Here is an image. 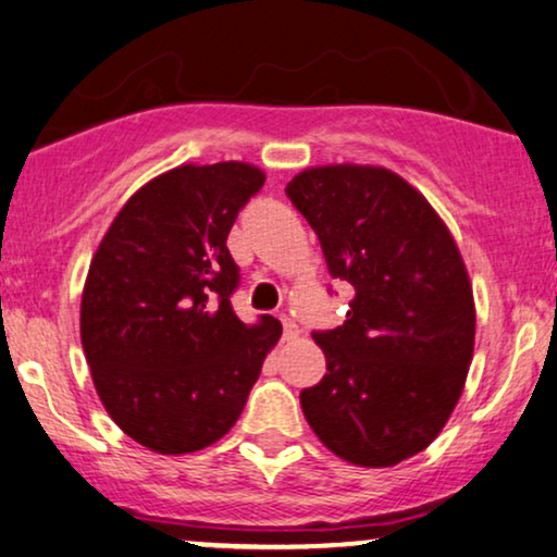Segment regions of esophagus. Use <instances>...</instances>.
Masks as SVG:
<instances>
[{"mask_svg": "<svg viewBox=\"0 0 557 557\" xmlns=\"http://www.w3.org/2000/svg\"><path fill=\"white\" fill-rule=\"evenodd\" d=\"M295 336H298V326H295V321H290L287 315H283V339L293 342Z\"/></svg>", "mask_w": 557, "mask_h": 557, "instance_id": "esophagus-1", "label": "esophagus"}]
</instances>
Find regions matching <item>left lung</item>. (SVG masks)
<instances>
[{
	"mask_svg": "<svg viewBox=\"0 0 557 557\" xmlns=\"http://www.w3.org/2000/svg\"><path fill=\"white\" fill-rule=\"evenodd\" d=\"M285 193L331 277L355 287L347 321L313 331L326 375L300 393L302 413L342 460L398 466L432 445L466 385L475 344L466 264L426 197L391 169L313 166Z\"/></svg>",
	"mask_w": 557,
	"mask_h": 557,
	"instance_id": "8db88e82",
	"label": "left lung"
}]
</instances>
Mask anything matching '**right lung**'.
<instances>
[{"label":"right lung","mask_w":557,"mask_h":557,"mask_svg":"<svg viewBox=\"0 0 557 557\" xmlns=\"http://www.w3.org/2000/svg\"><path fill=\"white\" fill-rule=\"evenodd\" d=\"M264 185L244 161L182 164L125 202L82 293V347L110 419L138 445L185 455L242 417L283 326L231 308L238 267L226 238Z\"/></svg>","instance_id":"obj_1"}]
</instances>
